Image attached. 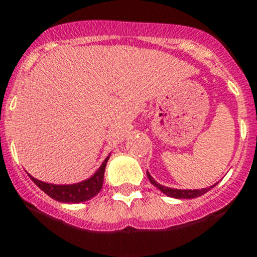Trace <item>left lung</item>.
Returning a JSON list of instances; mask_svg holds the SVG:
<instances>
[{"label": "left lung", "mask_w": 257, "mask_h": 257, "mask_svg": "<svg viewBox=\"0 0 257 257\" xmlns=\"http://www.w3.org/2000/svg\"><path fill=\"white\" fill-rule=\"evenodd\" d=\"M147 176L150 179L151 184L156 186L158 190H161L165 195L170 196V198H176V199H194V198H198V196L204 195L205 193L210 190V189L214 188L218 183H215L214 185L209 186V188H204V189H175V188H169V186H165L161 185V184H158L152 176H151L150 172L147 171Z\"/></svg>", "instance_id": "left-lung-1"}]
</instances>
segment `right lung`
<instances>
[{
    "mask_svg": "<svg viewBox=\"0 0 257 257\" xmlns=\"http://www.w3.org/2000/svg\"><path fill=\"white\" fill-rule=\"evenodd\" d=\"M109 157L110 155L105 158V161L102 162L99 169L96 170L92 176L76 184L57 185V184L40 181V180L31 176L30 174H29V176L34 181L38 188L42 189L47 195H49L54 200L61 201V203H73V204L74 203H82V201H87L92 199L101 190L102 183H104L105 167H106V162Z\"/></svg>",
    "mask_w": 257,
    "mask_h": 257,
    "instance_id": "right-lung-1",
    "label": "right lung"
}]
</instances>
